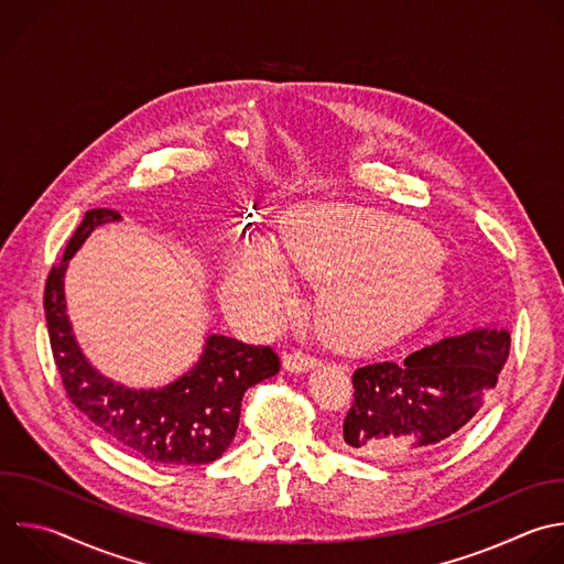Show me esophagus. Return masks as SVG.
Wrapping results in <instances>:
<instances>
[{"instance_id": "1", "label": "esophagus", "mask_w": 564, "mask_h": 564, "mask_svg": "<svg viewBox=\"0 0 564 564\" xmlns=\"http://www.w3.org/2000/svg\"><path fill=\"white\" fill-rule=\"evenodd\" d=\"M283 365H285V369H290V371H307V369L318 367L321 360H318L316 356H312V354H305V351L294 349V351H288V354L283 356Z\"/></svg>"}]
</instances>
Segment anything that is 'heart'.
Segmentation results:
<instances>
[{
  "instance_id": "b5f03b06",
  "label": "heart",
  "mask_w": 564,
  "mask_h": 564,
  "mask_svg": "<svg viewBox=\"0 0 564 564\" xmlns=\"http://www.w3.org/2000/svg\"><path fill=\"white\" fill-rule=\"evenodd\" d=\"M441 243L419 224L345 202H305L281 217L272 250L235 241L224 268V303L268 325L279 318L294 270L323 276L318 314L338 343H358L405 321L443 288Z\"/></svg>"
}]
</instances>
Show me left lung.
<instances>
[{"mask_svg": "<svg viewBox=\"0 0 564 564\" xmlns=\"http://www.w3.org/2000/svg\"><path fill=\"white\" fill-rule=\"evenodd\" d=\"M507 329L476 327L351 373L343 447L369 460H403L460 436L491 397L507 362Z\"/></svg>", "mask_w": 564, "mask_h": 564, "instance_id": "1", "label": "left lung"}]
</instances>
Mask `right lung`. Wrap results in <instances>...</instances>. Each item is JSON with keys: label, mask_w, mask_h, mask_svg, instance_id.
I'll return each mask as SVG.
<instances>
[{"label": "right lung", "mask_w": 564, "mask_h": 564, "mask_svg": "<svg viewBox=\"0 0 564 564\" xmlns=\"http://www.w3.org/2000/svg\"><path fill=\"white\" fill-rule=\"evenodd\" d=\"M112 221H121L117 210H88L62 263L53 265L46 279V325L66 394L108 441L134 456L178 467L213 463L237 436L246 390L279 373V354L268 345L210 334L195 367L165 388L130 390L104 377L73 334L64 276L93 230Z\"/></svg>", "instance_id": "1"}]
</instances>
